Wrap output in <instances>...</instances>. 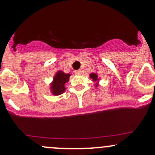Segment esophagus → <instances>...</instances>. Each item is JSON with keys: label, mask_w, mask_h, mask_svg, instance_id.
<instances>
[{"label": "esophagus", "mask_w": 155, "mask_h": 155, "mask_svg": "<svg viewBox=\"0 0 155 155\" xmlns=\"http://www.w3.org/2000/svg\"><path fill=\"white\" fill-rule=\"evenodd\" d=\"M75 74L76 75H80V74H81V70H76L75 71Z\"/></svg>", "instance_id": "34e87169"}]
</instances>
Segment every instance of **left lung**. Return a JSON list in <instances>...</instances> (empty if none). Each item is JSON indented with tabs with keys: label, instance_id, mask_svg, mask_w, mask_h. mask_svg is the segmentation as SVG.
I'll return each instance as SVG.
<instances>
[{
	"label": "left lung",
	"instance_id": "left-lung-1",
	"mask_svg": "<svg viewBox=\"0 0 155 155\" xmlns=\"http://www.w3.org/2000/svg\"><path fill=\"white\" fill-rule=\"evenodd\" d=\"M90 77H91L92 79L94 80V81H96V80H97V76L95 74H90Z\"/></svg>",
	"mask_w": 155,
	"mask_h": 155
}]
</instances>
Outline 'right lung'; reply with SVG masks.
Masks as SVG:
<instances>
[{"instance_id": "1", "label": "right lung", "mask_w": 155, "mask_h": 155, "mask_svg": "<svg viewBox=\"0 0 155 155\" xmlns=\"http://www.w3.org/2000/svg\"><path fill=\"white\" fill-rule=\"evenodd\" d=\"M69 77L70 74H64L62 71L57 73L51 84V91L54 95H58L64 92L65 90V84L67 81H68Z\"/></svg>"}]
</instances>
